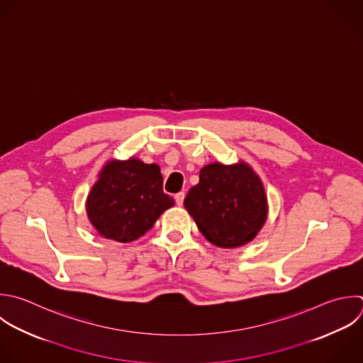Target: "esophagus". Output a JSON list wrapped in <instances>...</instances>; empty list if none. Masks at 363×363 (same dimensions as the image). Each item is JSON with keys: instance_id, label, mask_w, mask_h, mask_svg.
<instances>
[{"instance_id": "obj_1", "label": "esophagus", "mask_w": 363, "mask_h": 363, "mask_svg": "<svg viewBox=\"0 0 363 363\" xmlns=\"http://www.w3.org/2000/svg\"><path fill=\"white\" fill-rule=\"evenodd\" d=\"M174 200H176V204L177 206H183V201H184V193L180 191L177 194H174Z\"/></svg>"}]
</instances>
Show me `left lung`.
Masks as SVG:
<instances>
[{
    "label": "left lung",
    "instance_id": "left-lung-1",
    "mask_svg": "<svg viewBox=\"0 0 363 363\" xmlns=\"http://www.w3.org/2000/svg\"><path fill=\"white\" fill-rule=\"evenodd\" d=\"M184 207L201 234L221 248L250 242L262 228L268 213L264 186L244 162L204 166L199 184L184 199Z\"/></svg>",
    "mask_w": 363,
    "mask_h": 363
}]
</instances>
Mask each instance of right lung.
<instances>
[{"mask_svg": "<svg viewBox=\"0 0 363 363\" xmlns=\"http://www.w3.org/2000/svg\"><path fill=\"white\" fill-rule=\"evenodd\" d=\"M173 206V197L163 191L160 167L130 157L104 166L88 196L86 213L102 237L130 242Z\"/></svg>", "mask_w": 363, "mask_h": 363, "instance_id": "add662e5", "label": "right lung"}]
</instances>
